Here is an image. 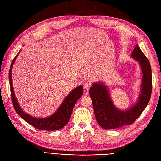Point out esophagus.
<instances>
[{"label": "esophagus", "instance_id": "esophagus-1", "mask_svg": "<svg viewBox=\"0 0 161 161\" xmlns=\"http://www.w3.org/2000/svg\"><path fill=\"white\" fill-rule=\"evenodd\" d=\"M91 82L87 81L84 84V88L86 90V91H88V90L90 89V88H91Z\"/></svg>", "mask_w": 161, "mask_h": 161}]
</instances>
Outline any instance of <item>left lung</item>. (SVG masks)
I'll return each mask as SVG.
<instances>
[{
  "label": "left lung",
  "instance_id": "left-lung-1",
  "mask_svg": "<svg viewBox=\"0 0 161 161\" xmlns=\"http://www.w3.org/2000/svg\"><path fill=\"white\" fill-rule=\"evenodd\" d=\"M131 57L139 62L143 73L140 94L134 106L125 111L119 110L114 105L108 88L102 83H94L89 90L96 119L105 130L116 129L132 124L142 114L150 100L152 92L150 63L138 45L133 50Z\"/></svg>",
  "mask_w": 161,
  "mask_h": 161
}]
</instances>
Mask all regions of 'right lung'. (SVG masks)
Instances as JSON below:
<instances>
[{
	"label": "right lung",
	"mask_w": 161,
	"mask_h": 161,
	"mask_svg": "<svg viewBox=\"0 0 161 161\" xmlns=\"http://www.w3.org/2000/svg\"><path fill=\"white\" fill-rule=\"evenodd\" d=\"M19 53L20 52H18V53L14 57V59L12 60L9 71V81L11 97L12 104H13V106L16 112L23 119L28 122L31 125L36 128V129L46 131H55L61 129L69 122L70 118L71 116L73 108L76 102L83 94L82 86L80 85L73 89L67 97L64 99L61 105L58 108V110L52 115H51V116L45 118H37L30 116V115L24 112L20 105L18 104V100L14 92V88L13 86H12V69L13 64Z\"/></svg>",
	"instance_id": "1"
}]
</instances>
